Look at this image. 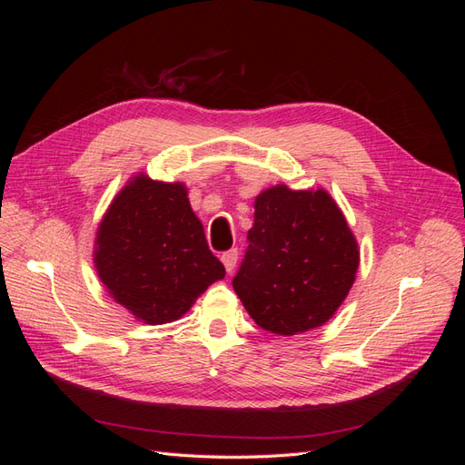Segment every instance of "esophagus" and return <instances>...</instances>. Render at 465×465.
Returning a JSON list of instances; mask_svg holds the SVG:
<instances>
[{
    "label": "esophagus",
    "instance_id": "1",
    "mask_svg": "<svg viewBox=\"0 0 465 465\" xmlns=\"http://www.w3.org/2000/svg\"><path fill=\"white\" fill-rule=\"evenodd\" d=\"M221 262L224 265V270H227L229 273L236 267V262H238V250L232 248V250H227L224 254L221 256Z\"/></svg>",
    "mask_w": 465,
    "mask_h": 465
}]
</instances>
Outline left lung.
Returning <instances> with one entry per match:
<instances>
[{
  "instance_id": "8db88e82",
  "label": "left lung",
  "mask_w": 465,
  "mask_h": 465,
  "mask_svg": "<svg viewBox=\"0 0 465 465\" xmlns=\"http://www.w3.org/2000/svg\"><path fill=\"white\" fill-rule=\"evenodd\" d=\"M232 287L260 328L297 335L326 323L355 283L359 244L326 190H263Z\"/></svg>"
}]
</instances>
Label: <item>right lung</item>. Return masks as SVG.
Here are the masks:
<instances>
[{
  "label": "right lung",
  "instance_id": "right-lung-1",
  "mask_svg": "<svg viewBox=\"0 0 465 465\" xmlns=\"http://www.w3.org/2000/svg\"><path fill=\"white\" fill-rule=\"evenodd\" d=\"M94 267L110 297L143 323L174 322L224 277L182 182L134 176L98 224Z\"/></svg>",
  "mask_w": 465,
  "mask_h": 465
}]
</instances>
